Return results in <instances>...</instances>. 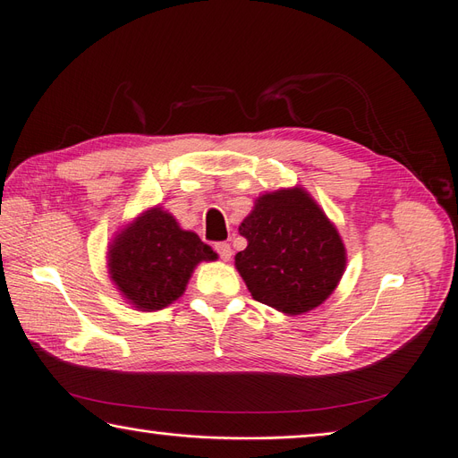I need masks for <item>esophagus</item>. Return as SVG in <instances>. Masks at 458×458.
Returning a JSON list of instances; mask_svg holds the SVG:
<instances>
[{
  "instance_id": "obj_1",
  "label": "esophagus",
  "mask_w": 458,
  "mask_h": 458,
  "mask_svg": "<svg viewBox=\"0 0 458 458\" xmlns=\"http://www.w3.org/2000/svg\"><path fill=\"white\" fill-rule=\"evenodd\" d=\"M216 252L219 254L221 259L229 261V259H231V254H233L231 244H229V242H217V244H216Z\"/></svg>"
}]
</instances>
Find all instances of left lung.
<instances>
[{"mask_svg":"<svg viewBox=\"0 0 458 458\" xmlns=\"http://www.w3.org/2000/svg\"><path fill=\"white\" fill-rule=\"evenodd\" d=\"M239 233L248 246L234 256V266L254 300L301 315L335 293L345 269V248L308 191L293 187L261 195Z\"/></svg>","mask_w":458,"mask_h":458,"instance_id":"1","label":"left lung"}]
</instances>
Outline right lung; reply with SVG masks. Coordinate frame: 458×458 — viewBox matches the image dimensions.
Masks as SVG:
<instances>
[{"mask_svg":"<svg viewBox=\"0 0 458 458\" xmlns=\"http://www.w3.org/2000/svg\"><path fill=\"white\" fill-rule=\"evenodd\" d=\"M216 258L197 233L183 231L162 208H150L116 234L108 250V273L133 308L157 311L185 293L200 261Z\"/></svg>","mask_w":458,"mask_h":458,"instance_id":"add662e5","label":"right lung"}]
</instances>
